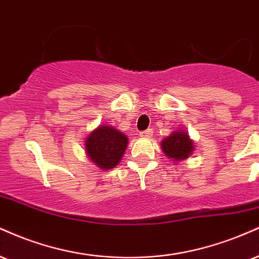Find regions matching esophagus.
<instances>
[{"mask_svg":"<svg viewBox=\"0 0 259 259\" xmlns=\"http://www.w3.org/2000/svg\"><path fill=\"white\" fill-rule=\"evenodd\" d=\"M140 136H141L142 139H149L152 136V130L148 129V130H145V132H141L140 133Z\"/></svg>","mask_w":259,"mask_h":259,"instance_id":"obj_1","label":"esophagus"}]
</instances>
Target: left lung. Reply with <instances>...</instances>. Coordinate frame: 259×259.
Segmentation results:
<instances>
[{
    "label": "left lung",
    "mask_w": 259,
    "mask_h": 259,
    "mask_svg": "<svg viewBox=\"0 0 259 259\" xmlns=\"http://www.w3.org/2000/svg\"><path fill=\"white\" fill-rule=\"evenodd\" d=\"M161 151L165 157L169 158L174 163L186 160L194 151V141L189 138L186 130H175L167 138L161 140Z\"/></svg>",
    "instance_id": "obj_1"
}]
</instances>
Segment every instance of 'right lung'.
I'll return each instance as SVG.
<instances>
[{"instance_id":"add662e5","label":"right lung","mask_w":259,"mask_h":259,"mask_svg":"<svg viewBox=\"0 0 259 259\" xmlns=\"http://www.w3.org/2000/svg\"><path fill=\"white\" fill-rule=\"evenodd\" d=\"M127 136L114 126L100 124L87 136L85 153L99 169L111 170L120 163L127 147Z\"/></svg>"}]
</instances>
